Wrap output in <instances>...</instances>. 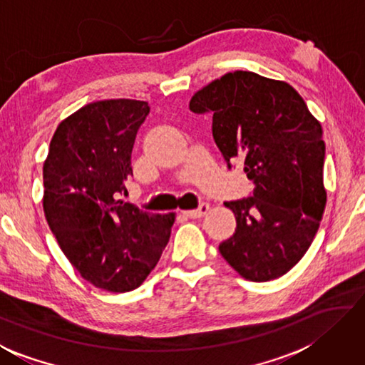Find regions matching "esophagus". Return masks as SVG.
<instances>
[{"label": "esophagus", "instance_id": "1", "mask_svg": "<svg viewBox=\"0 0 365 365\" xmlns=\"http://www.w3.org/2000/svg\"><path fill=\"white\" fill-rule=\"evenodd\" d=\"M207 212H209V204L202 202V204H200V207H197V209L183 210V214L187 215V217H190V218H201V217H204L205 214H207Z\"/></svg>", "mask_w": 365, "mask_h": 365}]
</instances>
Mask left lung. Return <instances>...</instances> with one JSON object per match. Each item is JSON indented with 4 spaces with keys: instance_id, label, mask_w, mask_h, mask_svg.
<instances>
[{
    "instance_id": "1",
    "label": "left lung",
    "mask_w": 365,
    "mask_h": 365,
    "mask_svg": "<svg viewBox=\"0 0 365 365\" xmlns=\"http://www.w3.org/2000/svg\"><path fill=\"white\" fill-rule=\"evenodd\" d=\"M193 113H212L225 161L240 158L254 193L225 202L236 231L218 250L244 279L286 274L313 242L326 207L321 123L286 81L233 71L191 97Z\"/></svg>"
}]
</instances>
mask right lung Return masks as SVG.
<instances>
[{
    "instance_id": "1",
    "label": "right lung",
    "mask_w": 365,
    "mask_h": 365,
    "mask_svg": "<svg viewBox=\"0 0 365 365\" xmlns=\"http://www.w3.org/2000/svg\"><path fill=\"white\" fill-rule=\"evenodd\" d=\"M148 113L130 98L84 105L57 125L43 165V209L58 246L86 281L115 294L147 279L175 222L116 200Z\"/></svg>"
}]
</instances>
